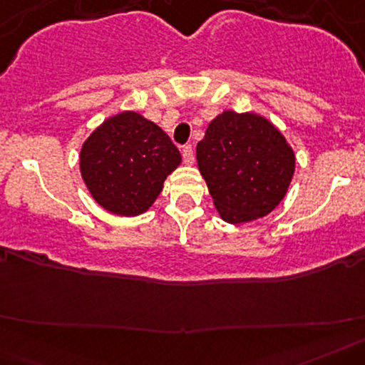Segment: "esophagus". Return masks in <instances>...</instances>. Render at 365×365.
Instances as JSON below:
<instances>
[{
	"label": "esophagus",
	"instance_id": "1",
	"mask_svg": "<svg viewBox=\"0 0 365 365\" xmlns=\"http://www.w3.org/2000/svg\"><path fill=\"white\" fill-rule=\"evenodd\" d=\"M182 156H183V163L185 165H194V149H192V145H185L182 150Z\"/></svg>",
	"mask_w": 365,
	"mask_h": 365
}]
</instances>
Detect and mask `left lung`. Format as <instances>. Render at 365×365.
I'll use <instances>...</instances> for the list:
<instances>
[{"instance_id": "8db88e82", "label": "left lung", "mask_w": 365, "mask_h": 365, "mask_svg": "<svg viewBox=\"0 0 365 365\" xmlns=\"http://www.w3.org/2000/svg\"><path fill=\"white\" fill-rule=\"evenodd\" d=\"M195 156L216 211L230 225L269 215L295 173L292 145L257 113H220L209 121Z\"/></svg>"}]
</instances>
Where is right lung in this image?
Masks as SVG:
<instances>
[{"instance_id": "add662e5", "label": "right lung", "mask_w": 365, "mask_h": 365, "mask_svg": "<svg viewBox=\"0 0 365 365\" xmlns=\"http://www.w3.org/2000/svg\"><path fill=\"white\" fill-rule=\"evenodd\" d=\"M78 158L92 199L111 215L127 217L148 211L182 163L166 132L137 111L104 120L83 142Z\"/></svg>"}]
</instances>
